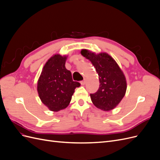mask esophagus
Listing matches in <instances>:
<instances>
[{
	"label": "esophagus",
	"mask_w": 160,
	"mask_h": 160,
	"mask_svg": "<svg viewBox=\"0 0 160 160\" xmlns=\"http://www.w3.org/2000/svg\"><path fill=\"white\" fill-rule=\"evenodd\" d=\"M85 83H86V80H85V79H84V80H83V81H81V85H84Z\"/></svg>",
	"instance_id": "esophagus-1"
}]
</instances>
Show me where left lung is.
<instances>
[{
  "label": "left lung",
  "mask_w": 160,
  "mask_h": 160,
  "mask_svg": "<svg viewBox=\"0 0 160 160\" xmlns=\"http://www.w3.org/2000/svg\"><path fill=\"white\" fill-rule=\"evenodd\" d=\"M81 55L93 64L99 79V88L91 93L92 102L97 108L105 111L114 109L125 94L127 83L123 71L117 62L106 52L95 54L82 49Z\"/></svg>",
  "instance_id": "1"
}]
</instances>
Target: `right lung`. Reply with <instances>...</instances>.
I'll return each instance as SVG.
<instances>
[{
    "label": "right lung",
    "instance_id": "add662e5",
    "mask_svg": "<svg viewBox=\"0 0 160 160\" xmlns=\"http://www.w3.org/2000/svg\"><path fill=\"white\" fill-rule=\"evenodd\" d=\"M66 56L55 55L47 61L37 83L38 96L51 111H59L69 105L76 88L71 72L65 68Z\"/></svg>",
    "mask_w": 160,
    "mask_h": 160
}]
</instances>
